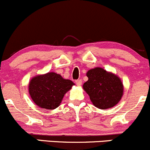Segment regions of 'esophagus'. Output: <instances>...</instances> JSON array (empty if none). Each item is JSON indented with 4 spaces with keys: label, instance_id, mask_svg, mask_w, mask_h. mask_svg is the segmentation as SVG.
I'll return each mask as SVG.
<instances>
[{
    "label": "esophagus",
    "instance_id": "1",
    "mask_svg": "<svg viewBox=\"0 0 150 150\" xmlns=\"http://www.w3.org/2000/svg\"><path fill=\"white\" fill-rule=\"evenodd\" d=\"M76 84L77 85V86H80L82 84V80L81 79H78L76 81Z\"/></svg>",
    "mask_w": 150,
    "mask_h": 150
}]
</instances>
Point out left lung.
Instances as JSON below:
<instances>
[{
	"instance_id": "left-lung-1",
	"label": "left lung",
	"mask_w": 150,
	"mask_h": 150,
	"mask_svg": "<svg viewBox=\"0 0 150 150\" xmlns=\"http://www.w3.org/2000/svg\"><path fill=\"white\" fill-rule=\"evenodd\" d=\"M88 81L83 85L96 107L106 109L114 107L122 99L124 86L117 75L100 67L90 69L86 73Z\"/></svg>"
}]
</instances>
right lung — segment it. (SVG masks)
Masks as SVG:
<instances>
[{
	"mask_svg": "<svg viewBox=\"0 0 150 150\" xmlns=\"http://www.w3.org/2000/svg\"><path fill=\"white\" fill-rule=\"evenodd\" d=\"M74 83L65 79L60 74L49 72L31 79L28 91L33 102L42 109L52 110L60 105L64 94Z\"/></svg>",
	"mask_w": 150,
	"mask_h": 150,
	"instance_id": "right-lung-1",
	"label": "right lung"
}]
</instances>
